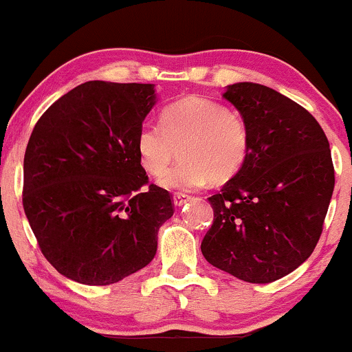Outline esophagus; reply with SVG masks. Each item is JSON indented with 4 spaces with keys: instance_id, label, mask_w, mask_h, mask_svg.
Returning <instances> with one entry per match:
<instances>
[{
    "instance_id": "obj_1",
    "label": "esophagus",
    "mask_w": 352,
    "mask_h": 352,
    "mask_svg": "<svg viewBox=\"0 0 352 352\" xmlns=\"http://www.w3.org/2000/svg\"><path fill=\"white\" fill-rule=\"evenodd\" d=\"M190 199H192V197L187 195V193H173V204H175V207H182V205L187 204Z\"/></svg>"
}]
</instances>
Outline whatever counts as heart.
<instances>
[{
    "label": "heart",
    "instance_id": "1",
    "mask_svg": "<svg viewBox=\"0 0 352 352\" xmlns=\"http://www.w3.org/2000/svg\"><path fill=\"white\" fill-rule=\"evenodd\" d=\"M248 125L217 100L187 98L165 107L162 124L147 120L137 132L135 148L151 175H160L181 147L182 160L160 177V185L195 190L212 180H227L248 153Z\"/></svg>",
    "mask_w": 352,
    "mask_h": 352
}]
</instances>
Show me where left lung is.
Returning <instances> with one entry per match:
<instances>
[{
    "label": "left lung",
    "instance_id": "1",
    "mask_svg": "<svg viewBox=\"0 0 352 352\" xmlns=\"http://www.w3.org/2000/svg\"><path fill=\"white\" fill-rule=\"evenodd\" d=\"M223 98L248 125V153L208 199L213 225L201 253L238 280L272 283L305 263L321 236L334 190L328 137L305 107L272 87L236 82Z\"/></svg>",
    "mask_w": 352,
    "mask_h": 352
}]
</instances>
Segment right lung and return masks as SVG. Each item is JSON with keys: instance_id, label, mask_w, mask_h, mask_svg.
Returning a JSON list of instances; mask_svg holds the SVG:
<instances>
[{"instance_id": "right-lung-1", "label": "right lung", "mask_w": 352, "mask_h": 352, "mask_svg": "<svg viewBox=\"0 0 352 352\" xmlns=\"http://www.w3.org/2000/svg\"><path fill=\"white\" fill-rule=\"evenodd\" d=\"M155 99L153 84L89 80L34 125L24 153V213L46 260L72 281L112 285L155 256L173 200L148 185L135 148Z\"/></svg>"}]
</instances>
